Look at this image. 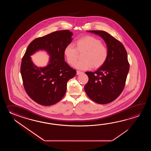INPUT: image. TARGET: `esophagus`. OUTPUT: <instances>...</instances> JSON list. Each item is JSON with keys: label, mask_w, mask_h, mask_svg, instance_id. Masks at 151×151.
<instances>
[{"label": "esophagus", "mask_w": 151, "mask_h": 151, "mask_svg": "<svg viewBox=\"0 0 151 151\" xmlns=\"http://www.w3.org/2000/svg\"><path fill=\"white\" fill-rule=\"evenodd\" d=\"M82 73H83V72H82V71H77V75H80V74H82Z\"/></svg>", "instance_id": "1"}]
</instances>
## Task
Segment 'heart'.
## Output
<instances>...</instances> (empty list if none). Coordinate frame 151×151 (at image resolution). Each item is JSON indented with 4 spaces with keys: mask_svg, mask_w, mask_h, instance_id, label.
I'll return each instance as SVG.
<instances>
[{
    "mask_svg": "<svg viewBox=\"0 0 151 151\" xmlns=\"http://www.w3.org/2000/svg\"><path fill=\"white\" fill-rule=\"evenodd\" d=\"M83 51V59L74 65V68L79 70H87L92 66L94 68H101L109 57L106 45L99 39L90 35L78 39L76 41V47L72 44H68L64 49V55L69 64H73L78 58V52Z\"/></svg>",
    "mask_w": 151,
    "mask_h": 151,
    "instance_id": "heart-1",
    "label": "heart"
}]
</instances>
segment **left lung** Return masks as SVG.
Segmentation results:
<instances>
[{
    "label": "left lung",
    "mask_w": 151,
    "mask_h": 151,
    "mask_svg": "<svg viewBox=\"0 0 151 151\" xmlns=\"http://www.w3.org/2000/svg\"><path fill=\"white\" fill-rule=\"evenodd\" d=\"M100 36L106 42L109 57L105 64L96 71L86 72L88 83L85 91L91 99L106 104L116 99L125 86L129 69L127 54L122 43L107 32L88 31Z\"/></svg>",
    "instance_id": "8db88e82"
}]
</instances>
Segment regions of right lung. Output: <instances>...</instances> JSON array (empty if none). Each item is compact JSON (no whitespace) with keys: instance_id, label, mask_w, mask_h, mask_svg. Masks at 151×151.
Listing matches in <instances>:
<instances>
[{"instance_id":"right-lung-1","label":"right lung","mask_w":151,"mask_h":151,"mask_svg":"<svg viewBox=\"0 0 151 151\" xmlns=\"http://www.w3.org/2000/svg\"><path fill=\"white\" fill-rule=\"evenodd\" d=\"M73 35L69 30H60L34 39L22 58L20 72L26 92L33 100L43 106L58 103L64 96L68 81L77 71L65 61L64 49L71 43ZM44 49L51 57L48 65L38 68L30 55Z\"/></svg>"}]
</instances>
